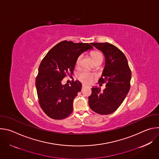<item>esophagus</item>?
I'll return each instance as SVG.
<instances>
[{
  "instance_id": "34e87169",
  "label": "esophagus",
  "mask_w": 159,
  "mask_h": 159,
  "mask_svg": "<svg viewBox=\"0 0 159 159\" xmlns=\"http://www.w3.org/2000/svg\"><path fill=\"white\" fill-rule=\"evenodd\" d=\"M85 87V85L84 84H82V89H83Z\"/></svg>"
}]
</instances>
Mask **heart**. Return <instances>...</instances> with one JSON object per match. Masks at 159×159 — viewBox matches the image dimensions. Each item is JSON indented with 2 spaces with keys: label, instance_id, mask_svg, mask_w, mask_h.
<instances>
[{
  "label": "heart",
  "instance_id": "b5f03b06",
  "mask_svg": "<svg viewBox=\"0 0 159 159\" xmlns=\"http://www.w3.org/2000/svg\"><path fill=\"white\" fill-rule=\"evenodd\" d=\"M91 57H92L93 59L94 60V61H95L98 59H99L100 58H102V55L99 52L94 51V52H91ZM82 57H83L82 54L80 55L77 57V58L76 60V65L77 66L80 65ZM95 77L96 76L94 74L89 72L87 71H83L77 75V79L80 81H81L82 82H83L84 84H87V85H89L90 84H92Z\"/></svg>",
  "mask_w": 159,
  "mask_h": 159
}]
</instances>
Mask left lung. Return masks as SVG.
<instances>
[{"mask_svg":"<svg viewBox=\"0 0 159 159\" xmlns=\"http://www.w3.org/2000/svg\"><path fill=\"white\" fill-rule=\"evenodd\" d=\"M105 56V67L99 82L106 83L103 91L92 88L89 105L93 111L102 115L115 112L122 104L130 88L131 70L125 54L109 43H91Z\"/></svg>","mask_w":159,"mask_h":159,"instance_id":"8db88e82","label":"left lung"}]
</instances>
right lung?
I'll list each match as a JSON object with an SVG mask.
<instances>
[{
  "mask_svg": "<svg viewBox=\"0 0 159 159\" xmlns=\"http://www.w3.org/2000/svg\"><path fill=\"white\" fill-rule=\"evenodd\" d=\"M93 47L89 43L63 41L57 44L42 60L36 79L38 102L48 117L62 120L73 111V101L80 92L82 84L73 81L61 84L62 80L74 72L77 57Z\"/></svg>",
  "mask_w": 159,
  "mask_h": 159,
  "instance_id": "1",
  "label": "right lung"
}]
</instances>
